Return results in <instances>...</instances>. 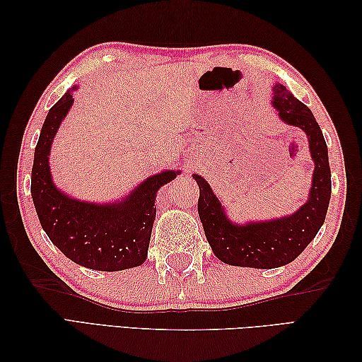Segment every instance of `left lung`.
Instances as JSON below:
<instances>
[{
  "label": "left lung",
  "instance_id": "8db88e82",
  "mask_svg": "<svg viewBox=\"0 0 362 362\" xmlns=\"http://www.w3.org/2000/svg\"><path fill=\"white\" fill-rule=\"evenodd\" d=\"M272 91V105L279 118L284 124L302 129L308 138L314 161L311 188L306 202L292 214L238 224L228 218L226 205L214 194L210 183L202 175L193 174L201 191L197 211L206 241L214 255L230 266L274 269L292 263L324 226L332 197L328 148L313 112L283 83L276 82Z\"/></svg>",
  "mask_w": 362,
  "mask_h": 362
}]
</instances>
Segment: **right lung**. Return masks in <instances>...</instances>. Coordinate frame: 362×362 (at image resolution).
<instances>
[{"mask_svg": "<svg viewBox=\"0 0 362 362\" xmlns=\"http://www.w3.org/2000/svg\"><path fill=\"white\" fill-rule=\"evenodd\" d=\"M71 87L54 104L35 146L30 194L42 228L51 243L76 264L103 272L141 266L156 219L157 191L180 174L166 169L138 183L110 202H88L64 193L52 180L49 153L54 138L74 103Z\"/></svg>", "mask_w": 362, "mask_h": 362, "instance_id": "obj_1", "label": "right lung"}]
</instances>
